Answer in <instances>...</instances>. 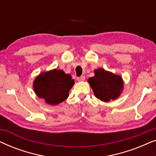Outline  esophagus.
<instances>
[{
    "label": "esophagus",
    "instance_id": "1",
    "mask_svg": "<svg viewBox=\"0 0 156 156\" xmlns=\"http://www.w3.org/2000/svg\"><path fill=\"white\" fill-rule=\"evenodd\" d=\"M85 80V76H81L80 77L77 78V80L79 82H83V81H84Z\"/></svg>",
    "mask_w": 156,
    "mask_h": 156
}]
</instances>
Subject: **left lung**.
<instances>
[{
    "label": "left lung",
    "instance_id": "obj_1",
    "mask_svg": "<svg viewBox=\"0 0 156 156\" xmlns=\"http://www.w3.org/2000/svg\"><path fill=\"white\" fill-rule=\"evenodd\" d=\"M88 82L95 97L104 102L117 99L123 89L122 77L104 69L94 70V76L89 78Z\"/></svg>",
    "mask_w": 156,
    "mask_h": 156
}]
</instances>
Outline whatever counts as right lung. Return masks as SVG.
<instances>
[{
    "mask_svg": "<svg viewBox=\"0 0 156 156\" xmlns=\"http://www.w3.org/2000/svg\"><path fill=\"white\" fill-rule=\"evenodd\" d=\"M74 84L70 74L55 69L40 74L34 81L33 89L36 95L47 104L57 105L67 99Z\"/></svg>",
    "mask_w": 156,
    "mask_h": 156,
    "instance_id": "right-lung-1",
    "label": "right lung"
}]
</instances>
